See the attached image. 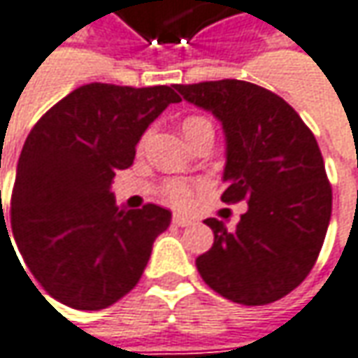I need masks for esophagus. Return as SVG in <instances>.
<instances>
[{
	"mask_svg": "<svg viewBox=\"0 0 358 358\" xmlns=\"http://www.w3.org/2000/svg\"><path fill=\"white\" fill-rule=\"evenodd\" d=\"M173 224H175V226H181V228H185V226H192L193 217L183 216V214H173Z\"/></svg>",
	"mask_w": 358,
	"mask_h": 358,
	"instance_id": "34e87169",
	"label": "esophagus"
}]
</instances>
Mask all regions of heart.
<instances>
[{
    "mask_svg": "<svg viewBox=\"0 0 358 358\" xmlns=\"http://www.w3.org/2000/svg\"><path fill=\"white\" fill-rule=\"evenodd\" d=\"M181 132L187 141H192L193 136L201 134V132H214L212 122L206 115H187L181 122ZM165 197L173 203H187L192 197V187L185 183H169L165 187Z\"/></svg>",
    "mask_w": 358,
    "mask_h": 358,
    "instance_id": "b5f03b06",
    "label": "heart"
}]
</instances>
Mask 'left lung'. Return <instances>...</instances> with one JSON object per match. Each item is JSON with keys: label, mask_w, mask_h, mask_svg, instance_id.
Returning a JSON list of instances; mask_svg holds the SVG:
<instances>
[{"label": "left lung", "mask_w": 358, "mask_h": 358, "mask_svg": "<svg viewBox=\"0 0 358 358\" xmlns=\"http://www.w3.org/2000/svg\"><path fill=\"white\" fill-rule=\"evenodd\" d=\"M175 90L222 122V201L248 203L234 232L216 217L206 220L214 244L195 267L230 301H277L308 277L330 224L332 187L318 142L283 97L255 83L222 79Z\"/></svg>", "instance_id": "1"}]
</instances>
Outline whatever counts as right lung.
<instances>
[{
    "mask_svg": "<svg viewBox=\"0 0 358 358\" xmlns=\"http://www.w3.org/2000/svg\"><path fill=\"white\" fill-rule=\"evenodd\" d=\"M181 97L173 85L90 83L71 91L24 142L12 192L15 244L38 283L75 310H103L136 287L171 212L115 206V171Z\"/></svg>",
    "mask_w": 358,
    "mask_h": 358,
    "instance_id": "obj_1",
    "label": "right lung"
}]
</instances>
